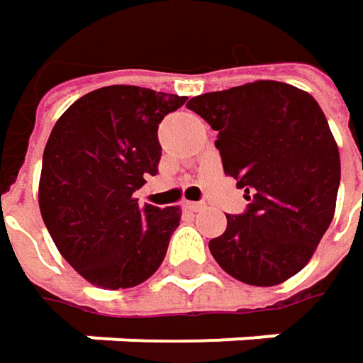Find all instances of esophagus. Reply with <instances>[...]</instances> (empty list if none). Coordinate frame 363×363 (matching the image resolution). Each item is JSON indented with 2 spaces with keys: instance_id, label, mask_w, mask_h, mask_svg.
Wrapping results in <instances>:
<instances>
[{
  "instance_id": "34e87169",
  "label": "esophagus",
  "mask_w": 363,
  "mask_h": 363,
  "mask_svg": "<svg viewBox=\"0 0 363 363\" xmlns=\"http://www.w3.org/2000/svg\"><path fill=\"white\" fill-rule=\"evenodd\" d=\"M184 208L186 211H192V213H198L202 208V202H184Z\"/></svg>"
}]
</instances>
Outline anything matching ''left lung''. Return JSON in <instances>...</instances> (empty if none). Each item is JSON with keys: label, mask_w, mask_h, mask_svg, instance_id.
<instances>
[{"label": "left lung", "mask_w": 363, "mask_h": 363, "mask_svg": "<svg viewBox=\"0 0 363 363\" xmlns=\"http://www.w3.org/2000/svg\"><path fill=\"white\" fill-rule=\"evenodd\" d=\"M188 109L219 132L225 175L250 200L208 242L213 258L256 287L298 274L333 220L341 179L339 146L320 105L291 84L256 80L194 96Z\"/></svg>", "instance_id": "1"}]
</instances>
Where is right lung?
Listing matches in <instances>:
<instances>
[{
	"mask_svg": "<svg viewBox=\"0 0 363 363\" xmlns=\"http://www.w3.org/2000/svg\"><path fill=\"white\" fill-rule=\"evenodd\" d=\"M186 96L113 84L80 96L51 130L40 217L69 267L103 289H128L161 267L179 206L138 204L161 159L157 130Z\"/></svg>",
	"mask_w": 363,
	"mask_h": 363,
	"instance_id": "1",
	"label": "right lung"
}]
</instances>
